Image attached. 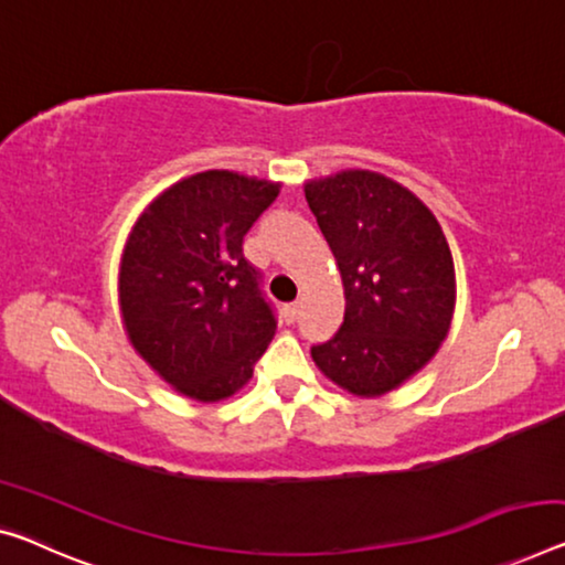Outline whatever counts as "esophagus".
I'll use <instances>...</instances> for the list:
<instances>
[{
    "instance_id": "obj_1",
    "label": "esophagus",
    "mask_w": 565,
    "mask_h": 565,
    "mask_svg": "<svg viewBox=\"0 0 565 565\" xmlns=\"http://www.w3.org/2000/svg\"><path fill=\"white\" fill-rule=\"evenodd\" d=\"M282 312H285V320H288V323H295L300 316V302H288V306L282 308Z\"/></svg>"
}]
</instances>
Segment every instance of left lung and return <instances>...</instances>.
Listing matches in <instances>:
<instances>
[{
    "instance_id": "obj_1",
    "label": "left lung",
    "mask_w": 565,
    "mask_h": 565,
    "mask_svg": "<svg viewBox=\"0 0 565 565\" xmlns=\"http://www.w3.org/2000/svg\"><path fill=\"white\" fill-rule=\"evenodd\" d=\"M343 280V323L312 361L355 396L414 376L447 338L455 263L434 214L384 173L351 169L306 184Z\"/></svg>"
}]
</instances>
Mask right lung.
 Returning a JSON list of instances; mask_svg holds the SVG:
<instances>
[{
	"mask_svg": "<svg viewBox=\"0 0 565 565\" xmlns=\"http://www.w3.org/2000/svg\"><path fill=\"white\" fill-rule=\"evenodd\" d=\"M280 184L202 171L153 199L128 234L118 298L134 349L163 381L220 402L253 379L277 318L242 242Z\"/></svg>",
	"mask_w": 565,
	"mask_h": 565,
	"instance_id": "right-lung-1",
	"label": "right lung"
}]
</instances>
